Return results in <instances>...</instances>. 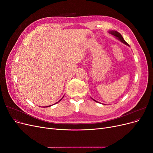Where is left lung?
<instances>
[{"label": "left lung", "mask_w": 153, "mask_h": 153, "mask_svg": "<svg viewBox=\"0 0 153 153\" xmlns=\"http://www.w3.org/2000/svg\"><path fill=\"white\" fill-rule=\"evenodd\" d=\"M108 33L109 34H112V35H113L115 38H116L117 39H118V40H119L120 41H121V42H122L123 43H124V44H125L126 45H127V46H129L126 41H124V38H123V36H122V35L119 33V32H117V31H115V30H110V31H108ZM94 101H96V102H98V101H96L95 100H94V99H92ZM104 105V104H103Z\"/></svg>", "instance_id": "obj_1"}]
</instances>
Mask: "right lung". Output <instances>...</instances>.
I'll return each mask as SVG.
<instances>
[{
  "label": "right lung",
  "instance_id": "add662e5",
  "mask_svg": "<svg viewBox=\"0 0 153 153\" xmlns=\"http://www.w3.org/2000/svg\"><path fill=\"white\" fill-rule=\"evenodd\" d=\"M63 98H64V96L62 97V98H61V100H59V101H57V103H57L58 102H59V101H61V100H62V99ZM52 106V105H49V106H45V107H44V108H45V107H48V106Z\"/></svg>",
  "mask_w": 153,
  "mask_h": 153
}]
</instances>
